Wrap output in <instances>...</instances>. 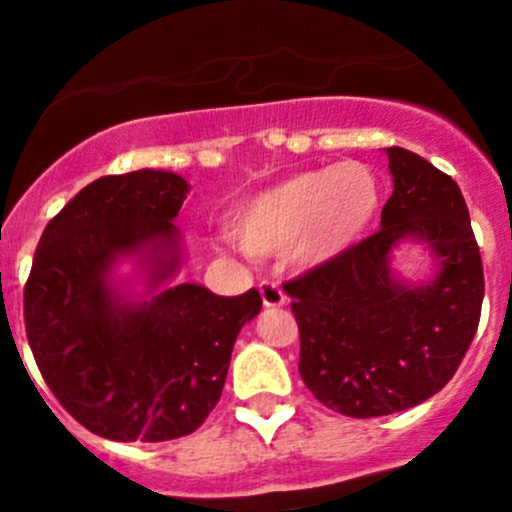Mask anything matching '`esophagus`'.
Instances as JSON below:
<instances>
[{"instance_id": "obj_1", "label": "esophagus", "mask_w": 512, "mask_h": 512, "mask_svg": "<svg viewBox=\"0 0 512 512\" xmlns=\"http://www.w3.org/2000/svg\"><path fill=\"white\" fill-rule=\"evenodd\" d=\"M260 294H262V304L270 309H277V307H285L287 304V294L282 292V287L277 285V282H260Z\"/></svg>"}]
</instances>
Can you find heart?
Here are the masks:
<instances>
[{
    "label": "heart",
    "instance_id": "1",
    "mask_svg": "<svg viewBox=\"0 0 512 512\" xmlns=\"http://www.w3.org/2000/svg\"><path fill=\"white\" fill-rule=\"evenodd\" d=\"M384 205L374 170L356 160L294 173L252 195L232 218V235L250 255H287L307 265L332 262L359 245Z\"/></svg>",
    "mask_w": 512,
    "mask_h": 512
}]
</instances>
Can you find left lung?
I'll return each mask as SVG.
<instances>
[{"mask_svg": "<svg viewBox=\"0 0 512 512\" xmlns=\"http://www.w3.org/2000/svg\"><path fill=\"white\" fill-rule=\"evenodd\" d=\"M394 193L381 230L285 282L299 324V374L327 409L352 418L423 404L453 379L483 304V262L451 175L406 148H386ZM401 239L432 247L437 277L406 286L390 272Z\"/></svg>", "mask_w": 512, "mask_h": 512, "instance_id": "1", "label": "left lung"}]
</instances>
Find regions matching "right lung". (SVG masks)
Wrapping results in <instances>:
<instances>
[{"label": "right lung", "mask_w": 512, "mask_h": 512, "mask_svg": "<svg viewBox=\"0 0 512 512\" xmlns=\"http://www.w3.org/2000/svg\"><path fill=\"white\" fill-rule=\"evenodd\" d=\"M190 185L168 170L103 175L49 220L24 287V324L51 394L111 441H170L203 426L223 394L240 329L262 297H218L200 285L155 289L178 272L173 220ZM136 254L151 300L110 282Z\"/></svg>", "instance_id": "add662e5"}]
</instances>
